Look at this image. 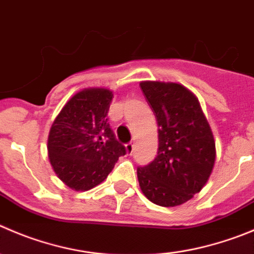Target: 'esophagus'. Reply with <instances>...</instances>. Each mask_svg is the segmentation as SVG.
Instances as JSON below:
<instances>
[{"instance_id":"34e87169","label":"esophagus","mask_w":254,"mask_h":254,"mask_svg":"<svg viewBox=\"0 0 254 254\" xmlns=\"http://www.w3.org/2000/svg\"><path fill=\"white\" fill-rule=\"evenodd\" d=\"M133 151H134V144L132 143V142H131V143L126 144V153L131 156V154L133 153Z\"/></svg>"}]
</instances>
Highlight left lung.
Returning a JSON list of instances; mask_svg holds the SVG:
<instances>
[{
	"mask_svg": "<svg viewBox=\"0 0 254 254\" xmlns=\"http://www.w3.org/2000/svg\"><path fill=\"white\" fill-rule=\"evenodd\" d=\"M158 125V152L137 168L142 193L154 204L175 207L192 199L208 182L216 141L197 96L176 82L142 81Z\"/></svg>",
	"mask_w": 254,
	"mask_h": 254,
	"instance_id": "obj_1",
	"label": "left lung"
}]
</instances>
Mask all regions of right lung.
I'll use <instances>...</instances> for the list:
<instances>
[{"mask_svg": "<svg viewBox=\"0 0 254 254\" xmlns=\"http://www.w3.org/2000/svg\"><path fill=\"white\" fill-rule=\"evenodd\" d=\"M113 92L88 87L74 93L53 121L47 139L48 159L57 177L71 190H88L107 178L125 146L108 123Z\"/></svg>", "mask_w": 254, "mask_h": 254, "instance_id": "add662e5", "label": "right lung"}]
</instances>
